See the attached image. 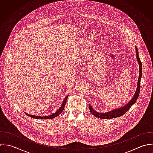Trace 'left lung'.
Returning a JSON list of instances; mask_svg holds the SVG:
<instances>
[{
	"instance_id": "left-lung-1",
	"label": "left lung",
	"mask_w": 153,
	"mask_h": 153,
	"mask_svg": "<svg viewBox=\"0 0 153 153\" xmlns=\"http://www.w3.org/2000/svg\"><path fill=\"white\" fill-rule=\"evenodd\" d=\"M135 49H136L137 59L138 62L139 64L140 74H139V78H138V80L137 90L135 91V93L133 98L125 106L120 107V108H117V109L113 110L111 111H108V112H106V113H99V112H97V111H96V110H95L92 108V107L90 104H89V107L90 111L92 113V114L94 115V116H95V117H97L98 118H100V119H113V118H116V117L122 116L123 114H125L129 110V108L134 105V104H135V102L137 100V99L138 98V96L140 95V92L141 79V77H142V74H143L142 72L143 71H142V63H141L140 58L139 57L138 50V48H137V46H135Z\"/></svg>"
}]
</instances>
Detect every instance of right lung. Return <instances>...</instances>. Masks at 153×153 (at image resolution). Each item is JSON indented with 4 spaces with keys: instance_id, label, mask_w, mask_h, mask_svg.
<instances>
[{
    "instance_id": "1",
    "label": "right lung",
    "mask_w": 153,
    "mask_h": 153,
    "mask_svg": "<svg viewBox=\"0 0 153 153\" xmlns=\"http://www.w3.org/2000/svg\"><path fill=\"white\" fill-rule=\"evenodd\" d=\"M68 95L66 96L65 98H64L61 107H59V108L54 113L51 114V115H48V116H36V115H32V114H28L27 113H25L26 115H27L28 116L31 117V118H34V119H53V118H55L56 117H57L58 116H59L62 112V111L64 110V107H65V103H66V101H67V98H68Z\"/></svg>"
}]
</instances>
